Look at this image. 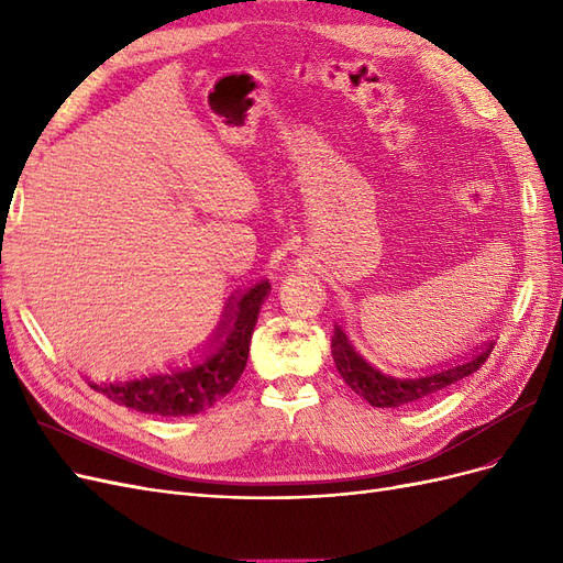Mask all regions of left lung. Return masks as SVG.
I'll use <instances>...</instances> for the list:
<instances>
[{"label":"left lung","instance_id":"obj_1","mask_svg":"<svg viewBox=\"0 0 563 563\" xmlns=\"http://www.w3.org/2000/svg\"><path fill=\"white\" fill-rule=\"evenodd\" d=\"M494 346H496L494 341L486 343L484 349H479L477 355L461 362L456 367H446L430 374L426 372V376H419V378H393V376L380 374L365 357L355 353L349 336L341 332V328H334L332 357L341 378L346 380L351 390H355L360 397H365L372 407L388 409V407H407V405L430 400V397L453 386L456 380L475 374L484 365L486 357L492 355Z\"/></svg>","mask_w":563,"mask_h":563}]
</instances>
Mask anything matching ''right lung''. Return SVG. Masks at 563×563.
I'll return each instance as SVG.
<instances>
[{"label": "right lung", "mask_w": 563, "mask_h": 563, "mask_svg": "<svg viewBox=\"0 0 563 563\" xmlns=\"http://www.w3.org/2000/svg\"><path fill=\"white\" fill-rule=\"evenodd\" d=\"M268 280L252 285L239 301H229L224 320L217 328V336H227L208 357L189 369H175L168 374L142 376L117 384H90V388L110 397L112 402L142 413L156 416H194L208 411L214 402L227 397L247 365L250 339L264 297L268 295ZM234 316H230V311ZM212 341V346H214Z\"/></svg>", "instance_id": "1"}]
</instances>
